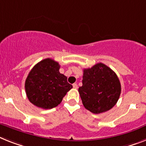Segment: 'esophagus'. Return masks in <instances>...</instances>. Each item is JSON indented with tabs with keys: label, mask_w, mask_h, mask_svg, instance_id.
<instances>
[{
	"label": "esophagus",
	"mask_w": 146,
	"mask_h": 146,
	"mask_svg": "<svg viewBox=\"0 0 146 146\" xmlns=\"http://www.w3.org/2000/svg\"><path fill=\"white\" fill-rule=\"evenodd\" d=\"M72 86H73V88H74V89H78V84H73V85H72Z\"/></svg>",
	"instance_id": "1"
}]
</instances>
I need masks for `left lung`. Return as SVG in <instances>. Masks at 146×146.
<instances>
[{
    "mask_svg": "<svg viewBox=\"0 0 146 146\" xmlns=\"http://www.w3.org/2000/svg\"><path fill=\"white\" fill-rule=\"evenodd\" d=\"M82 84L78 89L82 103L95 114L113 108L121 94V84L116 74L102 62L84 69Z\"/></svg>",
    "mask_w": 146,
    "mask_h": 146,
    "instance_id": "8db88e82",
    "label": "left lung"
}]
</instances>
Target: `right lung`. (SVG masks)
<instances>
[{
  "mask_svg": "<svg viewBox=\"0 0 146 146\" xmlns=\"http://www.w3.org/2000/svg\"><path fill=\"white\" fill-rule=\"evenodd\" d=\"M60 66L54 60L44 59L33 66L25 80L27 98L42 109H51L60 104L72 86L60 74Z\"/></svg>",
  "mask_w": 146,
  "mask_h": 146,
  "instance_id": "right-lung-1",
  "label": "right lung"
}]
</instances>
